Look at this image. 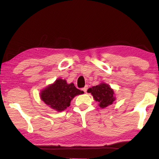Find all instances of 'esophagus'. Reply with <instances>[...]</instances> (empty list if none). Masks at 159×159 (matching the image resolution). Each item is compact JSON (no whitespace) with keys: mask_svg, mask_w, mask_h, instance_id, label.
Masks as SVG:
<instances>
[{"mask_svg":"<svg viewBox=\"0 0 159 159\" xmlns=\"http://www.w3.org/2000/svg\"><path fill=\"white\" fill-rule=\"evenodd\" d=\"M82 90H83V91H84L85 93H86V92H87V90H88V86H87V85H85L84 88H82Z\"/></svg>","mask_w":159,"mask_h":159,"instance_id":"obj_1","label":"esophagus"}]
</instances>
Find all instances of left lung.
Returning a JSON list of instances; mask_svg holds the SVG:
<instances>
[{
	"mask_svg": "<svg viewBox=\"0 0 159 159\" xmlns=\"http://www.w3.org/2000/svg\"><path fill=\"white\" fill-rule=\"evenodd\" d=\"M88 92L92 94L94 99L99 102V106L101 108H105L111 105L115 100L114 90L106 83H102L90 88L88 90Z\"/></svg>",
	"mask_w": 159,
	"mask_h": 159,
	"instance_id": "1",
	"label": "left lung"
}]
</instances>
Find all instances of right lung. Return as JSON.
Masks as SVG:
<instances>
[{"label":"right lung","mask_w":159,"mask_h":159,"mask_svg":"<svg viewBox=\"0 0 159 159\" xmlns=\"http://www.w3.org/2000/svg\"><path fill=\"white\" fill-rule=\"evenodd\" d=\"M74 83L68 84L65 80L59 79L53 84L41 91V98L47 105L57 111H61L70 106V102L75 96L83 94Z\"/></svg>","instance_id":"obj_1"}]
</instances>
